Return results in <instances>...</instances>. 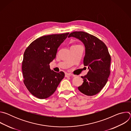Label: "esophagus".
I'll return each instance as SVG.
<instances>
[{"instance_id":"esophagus-1","label":"esophagus","mask_w":131,"mask_h":131,"mask_svg":"<svg viewBox=\"0 0 131 131\" xmlns=\"http://www.w3.org/2000/svg\"><path fill=\"white\" fill-rule=\"evenodd\" d=\"M65 77H70L72 76V74H70V73H65Z\"/></svg>"}]
</instances>
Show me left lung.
Returning <instances> with one entry per match:
<instances>
[{
  "instance_id": "8db88e82",
  "label": "left lung",
  "mask_w": 131,
  "mask_h": 131,
  "mask_svg": "<svg viewBox=\"0 0 131 131\" xmlns=\"http://www.w3.org/2000/svg\"><path fill=\"white\" fill-rule=\"evenodd\" d=\"M71 37L84 44L83 65L89 70L86 75L81 77L83 82L78 90L88 96L96 95L106 85L110 75L111 57L107 47L96 37L86 32L74 31L68 36L69 38Z\"/></svg>"
}]
</instances>
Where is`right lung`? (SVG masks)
Instances as JSON below:
<instances>
[{
  "label": "right lung",
  "instance_id": "right-lung-1",
  "mask_svg": "<svg viewBox=\"0 0 131 131\" xmlns=\"http://www.w3.org/2000/svg\"><path fill=\"white\" fill-rule=\"evenodd\" d=\"M69 32L43 36L32 41L25 50L22 62L24 83L32 95L45 99L56 91L65 73L51 70L49 64Z\"/></svg>",
  "mask_w": 131,
  "mask_h": 131
}]
</instances>
